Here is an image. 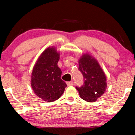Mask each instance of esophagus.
Returning <instances> with one entry per match:
<instances>
[{"label":"esophagus","mask_w":135,"mask_h":135,"mask_svg":"<svg viewBox=\"0 0 135 135\" xmlns=\"http://www.w3.org/2000/svg\"><path fill=\"white\" fill-rule=\"evenodd\" d=\"M66 84H67L68 86H71L74 85V82H66Z\"/></svg>","instance_id":"esophagus-1"}]
</instances>
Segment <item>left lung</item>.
I'll list each match as a JSON object with an SVG mask.
<instances>
[{"label": "left lung", "mask_w": 135, "mask_h": 135, "mask_svg": "<svg viewBox=\"0 0 135 135\" xmlns=\"http://www.w3.org/2000/svg\"><path fill=\"white\" fill-rule=\"evenodd\" d=\"M79 70L84 76V84L75 88L81 98L88 102H95L106 89L105 74L97 61L88 54L82 55L79 60Z\"/></svg>", "instance_id": "1"}]
</instances>
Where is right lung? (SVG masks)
<instances>
[{
  "instance_id": "1",
  "label": "right lung",
  "mask_w": 135,
  "mask_h": 135,
  "mask_svg": "<svg viewBox=\"0 0 135 135\" xmlns=\"http://www.w3.org/2000/svg\"><path fill=\"white\" fill-rule=\"evenodd\" d=\"M60 53L55 47H49L40 55L33 68L31 86L36 95L45 101L59 99L67 86L61 79L62 72L58 66Z\"/></svg>"
}]
</instances>
